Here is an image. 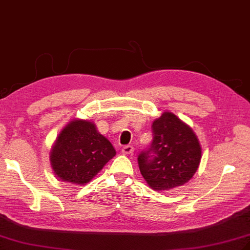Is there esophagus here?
I'll return each instance as SVG.
<instances>
[{"label": "esophagus", "instance_id": "1", "mask_svg": "<svg viewBox=\"0 0 250 250\" xmlns=\"http://www.w3.org/2000/svg\"><path fill=\"white\" fill-rule=\"evenodd\" d=\"M134 152V146H125L123 149H121V153L125 155H130V154H133Z\"/></svg>", "mask_w": 250, "mask_h": 250}]
</instances>
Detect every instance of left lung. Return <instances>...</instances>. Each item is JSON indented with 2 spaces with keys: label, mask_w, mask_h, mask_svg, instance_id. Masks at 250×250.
Returning <instances> with one entry per match:
<instances>
[{
  "label": "left lung",
  "mask_w": 250,
  "mask_h": 250,
  "mask_svg": "<svg viewBox=\"0 0 250 250\" xmlns=\"http://www.w3.org/2000/svg\"><path fill=\"white\" fill-rule=\"evenodd\" d=\"M153 142L138 156L140 173L149 187L168 191L188 183L198 169L202 146L191 127L171 112L152 124Z\"/></svg>",
  "instance_id": "left-lung-1"
}]
</instances>
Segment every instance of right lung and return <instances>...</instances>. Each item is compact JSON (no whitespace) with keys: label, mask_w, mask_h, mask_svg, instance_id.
<instances>
[{"label":"right lung","mask_w":250,"mask_h":250,"mask_svg":"<svg viewBox=\"0 0 250 250\" xmlns=\"http://www.w3.org/2000/svg\"><path fill=\"white\" fill-rule=\"evenodd\" d=\"M116 151L94 121L75 118L63 127L50 150V166L60 181L82 186L93 180Z\"/></svg>","instance_id":"obj_1"}]
</instances>
